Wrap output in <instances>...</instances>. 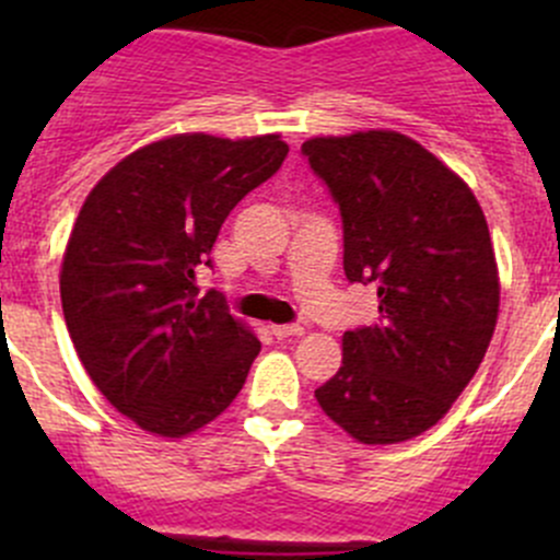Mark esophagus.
Masks as SVG:
<instances>
[{
    "instance_id": "obj_1",
    "label": "esophagus",
    "mask_w": 560,
    "mask_h": 560,
    "mask_svg": "<svg viewBox=\"0 0 560 560\" xmlns=\"http://www.w3.org/2000/svg\"><path fill=\"white\" fill-rule=\"evenodd\" d=\"M276 338H290V336H303V327L301 325H273L270 327Z\"/></svg>"
}]
</instances>
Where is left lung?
Returning <instances> with one entry per match:
<instances>
[{
	"label": "left lung",
	"mask_w": 560,
	"mask_h": 560,
	"mask_svg": "<svg viewBox=\"0 0 560 560\" xmlns=\"http://www.w3.org/2000/svg\"><path fill=\"white\" fill-rule=\"evenodd\" d=\"M301 151L341 211L343 273L380 295V319L343 332L341 369L316 400L363 444L420 436L477 374L495 330L499 270L482 208L406 135L312 138Z\"/></svg>",
	"instance_id": "obj_1"
}]
</instances>
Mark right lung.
Masks as SVG:
<instances>
[{"instance_id": "1", "label": "right lung", "mask_w": 560, "mask_h": 560, "mask_svg": "<svg viewBox=\"0 0 560 560\" xmlns=\"http://www.w3.org/2000/svg\"><path fill=\"white\" fill-rule=\"evenodd\" d=\"M287 151L279 135H175L89 191L61 262V308L86 374L143 431L186 436L244 387L259 341L217 290L197 295V270Z\"/></svg>"}]
</instances>
